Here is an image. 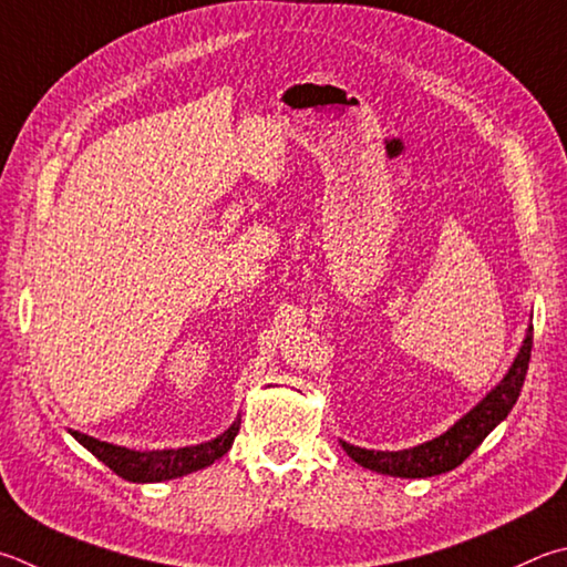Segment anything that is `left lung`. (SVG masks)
<instances>
[{
	"instance_id": "8db88e82",
	"label": "left lung",
	"mask_w": 567,
	"mask_h": 567,
	"mask_svg": "<svg viewBox=\"0 0 567 567\" xmlns=\"http://www.w3.org/2000/svg\"><path fill=\"white\" fill-rule=\"evenodd\" d=\"M530 332L533 327H528V334L523 339L516 362L508 369V374L503 377V382L493 389L478 406H473L466 416L456 421L446 434L404 451H367L352 444H344V441L342 449L359 463V466L399 478H429L461 466V463L478 449L481 441L508 416L513 404H516L520 386L526 382L530 362Z\"/></svg>"
}]
</instances>
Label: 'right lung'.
Listing matches in <instances>:
<instances>
[{
  "label": "right lung",
  "mask_w": 567,
  "mask_h": 567,
  "mask_svg": "<svg viewBox=\"0 0 567 567\" xmlns=\"http://www.w3.org/2000/svg\"><path fill=\"white\" fill-rule=\"evenodd\" d=\"M238 424L240 421H235L225 434L208 441V444L166 451H131L123 446L106 444V441L91 439L86 434H79V431H71V436H74L81 446H86L99 461H104L116 476L133 483H158L200 471L205 466H210L213 461L228 454L235 436H238Z\"/></svg>",
  "instance_id": "1"
}]
</instances>
